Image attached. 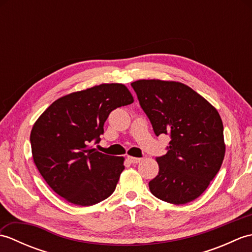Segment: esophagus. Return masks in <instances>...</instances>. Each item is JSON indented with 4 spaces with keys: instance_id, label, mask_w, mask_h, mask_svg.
<instances>
[{
    "instance_id": "34e87169",
    "label": "esophagus",
    "mask_w": 252,
    "mask_h": 252,
    "mask_svg": "<svg viewBox=\"0 0 252 252\" xmlns=\"http://www.w3.org/2000/svg\"><path fill=\"white\" fill-rule=\"evenodd\" d=\"M127 159H129V161L131 163H138L143 160L142 158H136V157H132V156H129V157H127Z\"/></svg>"
}]
</instances>
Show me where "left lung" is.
<instances>
[{
  "instance_id": "left-lung-1",
  "label": "left lung",
  "mask_w": 252,
  "mask_h": 252,
  "mask_svg": "<svg viewBox=\"0 0 252 252\" xmlns=\"http://www.w3.org/2000/svg\"><path fill=\"white\" fill-rule=\"evenodd\" d=\"M131 85L155 134L171 136L168 153L156 159L159 172L149 182V189L173 205L195 200L215 179L225 156L220 115L184 83L143 79Z\"/></svg>"
}]
</instances>
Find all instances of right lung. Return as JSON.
<instances>
[{"label": "right lung", "instance_id": "1", "mask_svg": "<svg viewBox=\"0 0 252 252\" xmlns=\"http://www.w3.org/2000/svg\"><path fill=\"white\" fill-rule=\"evenodd\" d=\"M134 98L125 84L103 83L62 96L32 126L33 162L51 189L66 201L89 207L114 190L125 170V157L96 151L104 123L118 107Z\"/></svg>", "mask_w": 252, "mask_h": 252}]
</instances>
